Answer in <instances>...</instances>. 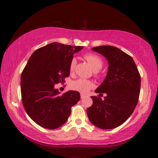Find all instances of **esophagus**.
Returning a JSON list of instances; mask_svg holds the SVG:
<instances>
[{"label": "esophagus", "mask_w": 158, "mask_h": 158, "mask_svg": "<svg viewBox=\"0 0 158 158\" xmlns=\"http://www.w3.org/2000/svg\"><path fill=\"white\" fill-rule=\"evenodd\" d=\"M85 98V95H83V94H81V99H84Z\"/></svg>", "instance_id": "34e87169"}]
</instances>
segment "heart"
I'll return each mask as SVG.
<instances>
[{
    "label": "heart",
    "instance_id": "1",
    "mask_svg": "<svg viewBox=\"0 0 158 158\" xmlns=\"http://www.w3.org/2000/svg\"><path fill=\"white\" fill-rule=\"evenodd\" d=\"M84 59L87 61L91 66L94 70V75L95 77H100L99 70L102 68L103 60L98 55L93 53H86L84 55ZM76 65L75 58H73L69 63V71L73 72ZM94 87V84L90 80L80 78L72 82L71 88L74 90L79 91L83 94H86L90 90H91Z\"/></svg>",
    "mask_w": 158,
    "mask_h": 158
}]
</instances>
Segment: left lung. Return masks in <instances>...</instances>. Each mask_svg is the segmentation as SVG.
<instances>
[{"mask_svg":"<svg viewBox=\"0 0 158 158\" xmlns=\"http://www.w3.org/2000/svg\"><path fill=\"white\" fill-rule=\"evenodd\" d=\"M106 57L109 62L105 79L95 90L102 100L92 96L93 105L87 109L90 121L101 129H112L127 121L137 105L139 98L141 76L130 55L113 46L93 48Z\"/></svg>","mask_w":158,"mask_h":158,"instance_id":"obj_1","label":"left lung"}]
</instances>
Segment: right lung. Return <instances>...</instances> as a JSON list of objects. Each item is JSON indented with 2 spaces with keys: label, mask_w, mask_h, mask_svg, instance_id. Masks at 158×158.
I'll list each match as a JSON object with an SVG mask.
<instances>
[{
  "label": "right lung",
  "mask_w": 158,
  "mask_h": 158,
  "mask_svg": "<svg viewBox=\"0 0 158 158\" xmlns=\"http://www.w3.org/2000/svg\"><path fill=\"white\" fill-rule=\"evenodd\" d=\"M82 49L83 47L53 42L35 51L23 69V105L40 126L51 130L60 127L68 119L72 106L80 100L79 92L71 90L60 95L54 85L65 82L74 53Z\"/></svg>",
  "instance_id": "right-lung-1"
}]
</instances>
